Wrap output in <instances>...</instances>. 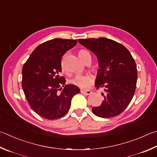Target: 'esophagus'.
<instances>
[{
	"label": "esophagus",
	"mask_w": 157,
	"mask_h": 157,
	"mask_svg": "<svg viewBox=\"0 0 157 157\" xmlns=\"http://www.w3.org/2000/svg\"><path fill=\"white\" fill-rule=\"evenodd\" d=\"M80 92H81V93L84 94V95H90V94L92 93V91L90 90H81Z\"/></svg>",
	"instance_id": "obj_1"
}]
</instances>
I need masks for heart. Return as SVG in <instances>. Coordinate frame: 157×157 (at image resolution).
<instances>
[{
  "mask_svg": "<svg viewBox=\"0 0 157 157\" xmlns=\"http://www.w3.org/2000/svg\"><path fill=\"white\" fill-rule=\"evenodd\" d=\"M78 56L84 63L88 60H91V56L90 53L86 49H80L78 51ZM93 71H96L95 69H92ZM70 83L82 88H86L92 84L93 79L88 75H77L70 79Z\"/></svg>",
  "mask_w": 157,
  "mask_h": 157,
  "instance_id": "heart-1",
  "label": "heart"
}]
</instances>
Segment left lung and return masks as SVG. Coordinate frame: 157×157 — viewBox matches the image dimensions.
<instances>
[{"mask_svg": "<svg viewBox=\"0 0 157 157\" xmlns=\"http://www.w3.org/2000/svg\"><path fill=\"white\" fill-rule=\"evenodd\" d=\"M78 42L98 57L99 69L97 89L102 88L104 98L93 113L102 118L117 116L130 103L135 92L137 69L135 59L124 45L106 38L79 39Z\"/></svg>", "mask_w": 157, "mask_h": 157, "instance_id": "obj_1", "label": "left lung"}]
</instances>
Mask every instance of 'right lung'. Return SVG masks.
<instances>
[{
	"instance_id": "add662e5",
	"label": "right lung",
	"mask_w": 157,
	"mask_h": 157,
	"mask_svg": "<svg viewBox=\"0 0 157 157\" xmlns=\"http://www.w3.org/2000/svg\"><path fill=\"white\" fill-rule=\"evenodd\" d=\"M77 42L61 38L44 42L34 49L22 67L25 95L31 109L42 118L53 120L64 117L73 97L80 91L73 84L65 85L66 79L60 75L62 57Z\"/></svg>"
}]
</instances>
